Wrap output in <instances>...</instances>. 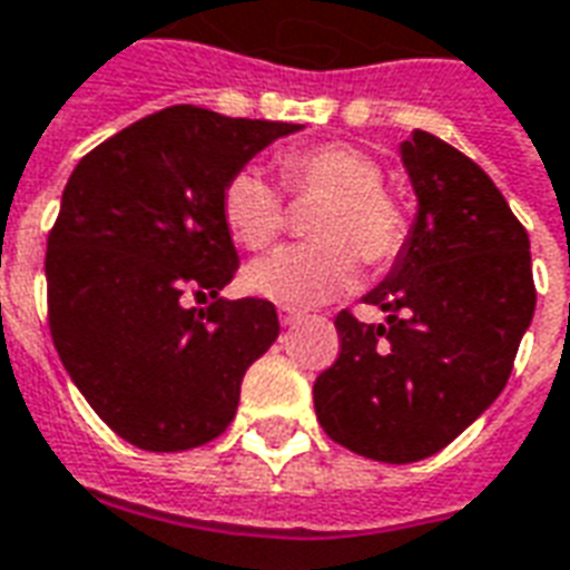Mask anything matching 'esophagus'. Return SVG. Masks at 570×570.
<instances>
[{
	"label": "esophagus",
	"instance_id": "esophagus-1",
	"mask_svg": "<svg viewBox=\"0 0 570 570\" xmlns=\"http://www.w3.org/2000/svg\"><path fill=\"white\" fill-rule=\"evenodd\" d=\"M302 317V311L296 308H281V326H293Z\"/></svg>",
	"mask_w": 570,
	"mask_h": 570
}]
</instances>
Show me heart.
Here are the masks:
<instances>
[{
    "instance_id": "obj_1",
    "label": "heart",
    "mask_w": 570,
    "mask_h": 570,
    "mask_svg": "<svg viewBox=\"0 0 570 570\" xmlns=\"http://www.w3.org/2000/svg\"><path fill=\"white\" fill-rule=\"evenodd\" d=\"M281 179L293 195H323L311 216V244L281 247L253 262L244 286L253 296L284 308H308L342 296L357 281L360 256L384 268L400 259L409 240L403 204L382 188V164L351 142H317L277 158ZM223 223L235 244L265 249L284 228L281 188L256 167L225 179L219 198Z\"/></svg>"
}]
</instances>
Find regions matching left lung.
Here are the masks:
<instances>
[{"label":"left lung","mask_w":570,"mask_h":570,"mask_svg":"<svg viewBox=\"0 0 570 570\" xmlns=\"http://www.w3.org/2000/svg\"><path fill=\"white\" fill-rule=\"evenodd\" d=\"M400 155L419 213L363 296L387 323L342 311L338 360L314 382L326 436L384 464L436 454L498 400L538 302L528 232L489 174L428 130Z\"/></svg>","instance_id":"1"}]
</instances>
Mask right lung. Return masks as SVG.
I'll return each instance as SVG.
<instances>
[{
	"instance_id": "1",
	"label": "right lung",
	"mask_w": 570,
	"mask_h": 570,
	"mask_svg": "<svg viewBox=\"0 0 570 570\" xmlns=\"http://www.w3.org/2000/svg\"><path fill=\"white\" fill-rule=\"evenodd\" d=\"M302 125L167 106L88 151L48 235V326L100 419L146 452L216 440L281 333L268 298H223L237 249L228 176ZM212 296L188 309L185 296Z\"/></svg>"
}]
</instances>
